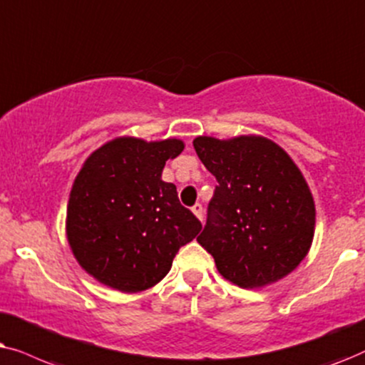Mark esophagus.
<instances>
[{"instance_id": "obj_1", "label": "esophagus", "mask_w": 365, "mask_h": 365, "mask_svg": "<svg viewBox=\"0 0 365 365\" xmlns=\"http://www.w3.org/2000/svg\"><path fill=\"white\" fill-rule=\"evenodd\" d=\"M192 212H193V215H195L198 220H203V208H202V205L200 203H195V205L192 207Z\"/></svg>"}]
</instances>
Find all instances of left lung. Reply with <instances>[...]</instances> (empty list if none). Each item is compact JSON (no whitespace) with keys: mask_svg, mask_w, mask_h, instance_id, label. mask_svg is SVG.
<instances>
[{"mask_svg":"<svg viewBox=\"0 0 365 365\" xmlns=\"http://www.w3.org/2000/svg\"><path fill=\"white\" fill-rule=\"evenodd\" d=\"M193 147L218 182L197 237L218 274L262 289L297 269L314 240L315 203L290 155L262 135L197 137Z\"/></svg>","mask_w":365,"mask_h":365,"instance_id":"8db88e82","label":"left lung"}]
</instances>
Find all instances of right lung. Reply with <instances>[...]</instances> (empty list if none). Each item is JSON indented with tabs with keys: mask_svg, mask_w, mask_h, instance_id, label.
I'll list each match as a JSON object with an SVG mask.
<instances>
[{
	"mask_svg": "<svg viewBox=\"0 0 365 365\" xmlns=\"http://www.w3.org/2000/svg\"><path fill=\"white\" fill-rule=\"evenodd\" d=\"M183 148L178 138L116 137L85 160L68 200L66 239L100 284L125 294L152 289L202 230L177 187L162 180L165 162Z\"/></svg>",
	"mask_w": 365,
	"mask_h": 365,
	"instance_id": "1",
	"label": "right lung"
}]
</instances>
